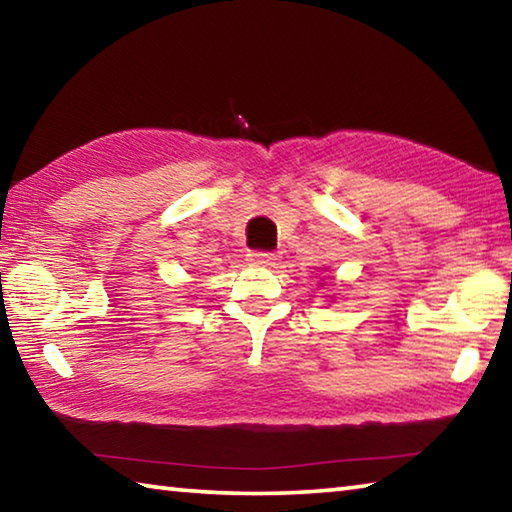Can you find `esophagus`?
<instances>
[{
    "mask_svg": "<svg viewBox=\"0 0 512 512\" xmlns=\"http://www.w3.org/2000/svg\"><path fill=\"white\" fill-rule=\"evenodd\" d=\"M246 259L253 266H271L275 262V255L266 253V250H253V253L246 255Z\"/></svg>",
    "mask_w": 512,
    "mask_h": 512,
    "instance_id": "esophagus-1",
    "label": "esophagus"
}]
</instances>
